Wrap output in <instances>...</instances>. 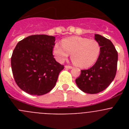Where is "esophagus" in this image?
Segmentation results:
<instances>
[{"label": "esophagus", "instance_id": "obj_1", "mask_svg": "<svg viewBox=\"0 0 129 129\" xmlns=\"http://www.w3.org/2000/svg\"><path fill=\"white\" fill-rule=\"evenodd\" d=\"M64 67H65V68H67V69H72V68H73V67H72V66L66 65Z\"/></svg>", "mask_w": 129, "mask_h": 129}]
</instances>
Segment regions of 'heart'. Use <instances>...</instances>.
Listing matches in <instances>:
<instances>
[{
	"instance_id": "obj_1",
	"label": "heart",
	"mask_w": 129,
	"mask_h": 129,
	"mask_svg": "<svg viewBox=\"0 0 129 129\" xmlns=\"http://www.w3.org/2000/svg\"><path fill=\"white\" fill-rule=\"evenodd\" d=\"M100 51V44L95 40L73 36L64 39L61 44H55L53 54L58 62H63L71 53L72 61L76 66L86 68L95 63Z\"/></svg>"
}]
</instances>
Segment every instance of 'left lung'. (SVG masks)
<instances>
[{"mask_svg": "<svg viewBox=\"0 0 129 129\" xmlns=\"http://www.w3.org/2000/svg\"><path fill=\"white\" fill-rule=\"evenodd\" d=\"M94 38L101 48L98 59L90 68L81 70L76 79L81 90L91 94L104 90L110 85L116 76L118 63V52L110 40L98 34H95Z\"/></svg>", "mask_w": 129, "mask_h": 129, "instance_id": "1", "label": "left lung"}]
</instances>
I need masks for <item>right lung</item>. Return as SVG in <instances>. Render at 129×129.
I'll list each match as a JSON object with an SVG mask.
<instances>
[{"mask_svg":"<svg viewBox=\"0 0 129 129\" xmlns=\"http://www.w3.org/2000/svg\"><path fill=\"white\" fill-rule=\"evenodd\" d=\"M53 36L34 35L17 43L11 58V70L17 85L31 95H42L54 87L64 66L52 54Z\"/></svg>","mask_w":129,"mask_h":129,"instance_id":"right-lung-1","label":"right lung"}]
</instances>
